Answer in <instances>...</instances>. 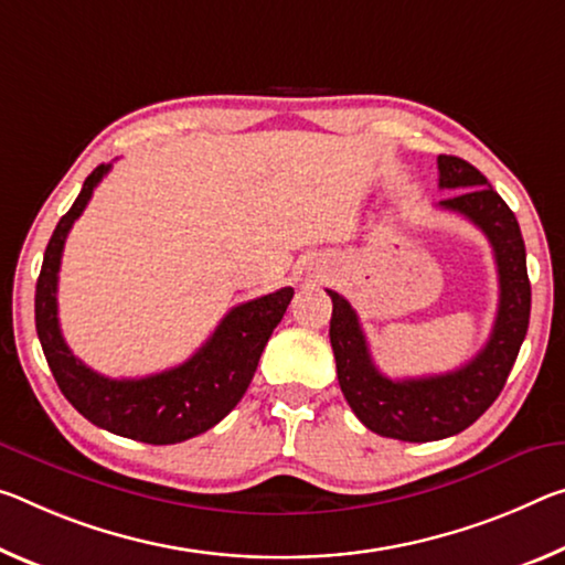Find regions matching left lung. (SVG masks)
<instances>
[{"label": "left lung", "instance_id": "left-lung-1", "mask_svg": "<svg viewBox=\"0 0 565 565\" xmlns=\"http://www.w3.org/2000/svg\"><path fill=\"white\" fill-rule=\"evenodd\" d=\"M437 170L440 188H458L452 199L437 205L476 223L488 236L495 256L500 299L486 347L455 372L390 380L372 362L352 303L327 289L334 303L329 339L334 349L339 387L349 407L372 433L405 443L443 440L476 423L503 392L531 319V281L515 213L468 160L440 156Z\"/></svg>", "mask_w": 565, "mask_h": 565}]
</instances>
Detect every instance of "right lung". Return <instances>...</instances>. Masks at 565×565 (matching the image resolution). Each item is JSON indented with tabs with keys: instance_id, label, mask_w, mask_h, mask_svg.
<instances>
[{
	"instance_id": "obj_1",
	"label": "right lung",
	"mask_w": 565,
	"mask_h": 565,
	"mask_svg": "<svg viewBox=\"0 0 565 565\" xmlns=\"http://www.w3.org/2000/svg\"><path fill=\"white\" fill-rule=\"evenodd\" d=\"M110 163L85 178L83 191L60 218L44 250L34 291V324L62 395L79 415L107 433L150 445H175L218 425L248 390L271 331L286 315L291 286L238 303L221 319L199 352L173 370L140 380H110L70 352L57 319V274L73 223L93 199Z\"/></svg>"
}]
</instances>
